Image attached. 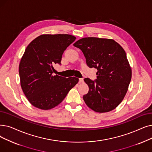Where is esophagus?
I'll list each match as a JSON object with an SVG mask.
<instances>
[{"mask_svg":"<svg viewBox=\"0 0 152 152\" xmlns=\"http://www.w3.org/2000/svg\"><path fill=\"white\" fill-rule=\"evenodd\" d=\"M79 81H80V83H83V81H84L83 78H80V79H79Z\"/></svg>","mask_w":152,"mask_h":152,"instance_id":"obj_1","label":"esophagus"}]
</instances>
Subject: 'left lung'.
I'll use <instances>...</instances> for the list:
<instances>
[{
  "label": "left lung",
  "instance_id": "1",
  "mask_svg": "<svg viewBox=\"0 0 152 152\" xmlns=\"http://www.w3.org/2000/svg\"><path fill=\"white\" fill-rule=\"evenodd\" d=\"M73 45L80 48L87 65L95 68L97 80L85 78L89 86L83 99L97 113H107L115 109L124 99L132 78V69L125 51L113 39L86 37Z\"/></svg>",
  "mask_w": 152,
  "mask_h": 152
}]
</instances>
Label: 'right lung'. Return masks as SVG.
I'll return each mask as SVG.
<instances>
[{
  "label": "right lung",
  "mask_w": 152,
  "mask_h": 152,
  "mask_svg": "<svg viewBox=\"0 0 152 152\" xmlns=\"http://www.w3.org/2000/svg\"><path fill=\"white\" fill-rule=\"evenodd\" d=\"M76 39L68 34L39 35L26 48L19 64L22 91L30 103L49 110L60 104L78 83L75 77L54 75V66L61 64L62 55Z\"/></svg>",
  "instance_id": "obj_1"
}]
</instances>
